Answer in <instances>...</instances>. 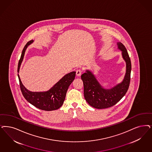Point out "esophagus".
<instances>
[{
  "label": "esophagus",
  "mask_w": 152,
  "mask_h": 152,
  "mask_svg": "<svg viewBox=\"0 0 152 152\" xmlns=\"http://www.w3.org/2000/svg\"><path fill=\"white\" fill-rule=\"evenodd\" d=\"M82 70L81 69H77V71H76V76H80L81 75V74H82Z\"/></svg>",
  "instance_id": "1"
}]
</instances>
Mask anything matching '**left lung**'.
Segmentation results:
<instances>
[{"label": "left lung", "mask_w": 152, "mask_h": 152, "mask_svg": "<svg viewBox=\"0 0 152 152\" xmlns=\"http://www.w3.org/2000/svg\"><path fill=\"white\" fill-rule=\"evenodd\" d=\"M117 45L126 64L125 75L121 83L110 89H105L90 70H86V72L81 76L84 84L85 99L95 108L104 109L115 105L124 97L129 89L131 71L130 58L125 47L121 42H118Z\"/></svg>", "instance_id": "1"}]
</instances>
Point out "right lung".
<instances>
[{
	"label": "right lung",
	"instance_id": "1",
	"mask_svg": "<svg viewBox=\"0 0 152 152\" xmlns=\"http://www.w3.org/2000/svg\"><path fill=\"white\" fill-rule=\"evenodd\" d=\"M34 42L31 40L27 42L23 48L18 62V73L27 48ZM75 71L66 74L49 90L40 92H32L27 90L22 83L18 73V77L22 93L27 101L40 110L50 111L56 110L63 105L68 87L75 78Z\"/></svg>",
	"mask_w": 152,
	"mask_h": 152
}]
</instances>
